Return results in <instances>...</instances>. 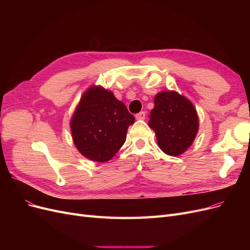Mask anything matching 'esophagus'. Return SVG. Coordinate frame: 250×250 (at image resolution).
I'll list each match as a JSON object with an SVG mask.
<instances>
[{
    "label": "esophagus",
    "mask_w": 250,
    "mask_h": 250,
    "mask_svg": "<svg viewBox=\"0 0 250 250\" xmlns=\"http://www.w3.org/2000/svg\"><path fill=\"white\" fill-rule=\"evenodd\" d=\"M146 118V112L145 111H141V112H139V113H137V115H135V119L137 120H144Z\"/></svg>",
    "instance_id": "esophagus-1"
}]
</instances>
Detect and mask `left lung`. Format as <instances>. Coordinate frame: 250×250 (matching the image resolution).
<instances>
[{
  "label": "left lung",
  "mask_w": 250,
  "mask_h": 250,
  "mask_svg": "<svg viewBox=\"0 0 250 250\" xmlns=\"http://www.w3.org/2000/svg\"><path fill=\"white\" fill-rule=\"evenodd\" d=\"M149 127L155 131L158 147L166 154L178 156L192 145L198 132L197 111L177 92H161L154 97Z\"/></svg>",
  "instance_id": "1"
}]
</instances>
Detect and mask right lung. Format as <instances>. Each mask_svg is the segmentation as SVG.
I'll return each mask as SVG.
<instances>
[{
  "instance_id": "obj_1",
  "label": "right lung",
  "mask_w": 250,
  "mask_h": 250,
  "mask_svg": "<svg viewBox=\"0 0 250 250\" xmlns=\"http://www.w3.org/2000/svg\"><path fill=\"white\" fill-rule=\"evenodd\" d=\"M133 123L134 117L112 92L93 85L82 95L70 125L79 152L90 161L105 163L123 146Z\"/></svg>"
}]
</instances>
